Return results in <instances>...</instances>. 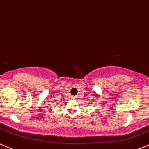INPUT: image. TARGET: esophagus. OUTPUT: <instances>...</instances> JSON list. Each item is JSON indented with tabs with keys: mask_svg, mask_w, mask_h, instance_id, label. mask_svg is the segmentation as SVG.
Wrapping results in <instances>:
<instances>
[{
	"mask_svg": "<svg viewBox=\"0 0 149 149\" xmlns=\"http://www.w3.org/2000/svg\"><path fill=\"white\" fill-rule=\"evenodd\" d=\"M71 98L73 99V100H74V99L77 98V96H75V95H72L71 96Z\"/></svg>",
	"mask_w": 149,
	"mask_h": 149,
	"instance_id": "1",
	"label": "esophagus"
}]
</instances>
